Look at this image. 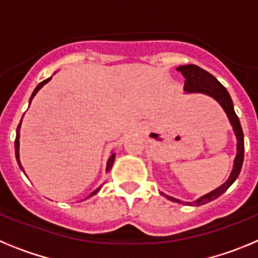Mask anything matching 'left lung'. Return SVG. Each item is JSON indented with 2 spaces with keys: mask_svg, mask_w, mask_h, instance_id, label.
<instances>
[{
  "mask_svg": "<svg viewBox=\"0 0 258 258\" xmlns=\"http://www.w3.org/2000/svg\"><path fill=\"white\" fill-rule=\"evenodd\" d=\"M177 71H179L183 77L186 79L184 81V90L187 93H203V94H207L209 97L214 98L218 103L222 106V108L225 109L227 117H229L230 122H231V126L234 129V133L236 136V140H238V145H236V156L235 160H234V168L231 170V174L227 178V181L223 184H221L220 187H217L216 190L211 191L204 197L199 198L198 200L192 203H187L188 206L191 204H195V206H203V204H207V203L212 202V200L217 199L218 197H221L227 188L234 183L236 178H238L239 173L241 170V165H243V160H244V136H243V131H241V125L239 121V117L236 116L235 111H234V104H232L231 97L227 93L226 88L222 85V84L218 81L213 75H211L209 72H207L206 70L198 67L195 64H187V66H179L177 68ZM166 198L172 202L181 203V200L174 199L172 197Z\"/></svg>",
  "mask_w": 258,
  "mask_h": 258,
  "instance_id": "obj_1",
  "label": "left lung"
}]
</instances>
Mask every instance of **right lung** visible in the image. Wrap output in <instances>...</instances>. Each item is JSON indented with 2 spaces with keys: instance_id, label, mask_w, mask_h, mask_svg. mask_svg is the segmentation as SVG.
Listing matches in <instances>:
<instances>
[{
  "instance_id": "1",
  "label": "right lung",
  "mask_w": 258,
  "mask_h": 258,
  "mask_svg": "<svg viewBox=\"0 0 258 258\" xmlns=\"http://www.w3.org/2000/svg\"><path fill=\"white\" fill-rule=\"evenodd\" d=\"M50 80H51V77H49V79L44 80V81H42V83L38 84L37 88H36L35 90H33V93H32L31 99H29V103H31V102H32V99H33V97H35V95L37 94L38 90H40V89L42 88V86H44L45 84L49 83ZM20 124H22V121L19 122V125H18V129H17V138H15V156H17V161H18V164H19L20 169L23 170V166H22V164H20V160H19V133H20ZM115 155H116V154H112V155H111V156H109V159H108V161H107V169H106L107 172H108V170L111 169V168H112L113 160H115ZM23 172H24V170H23ZM99 190H101V187H98L97 190L93 191V192L90 194V195H89V197H93V195H95V194H97L98 191H99Z\"/></svg>"
}]
</instances>
